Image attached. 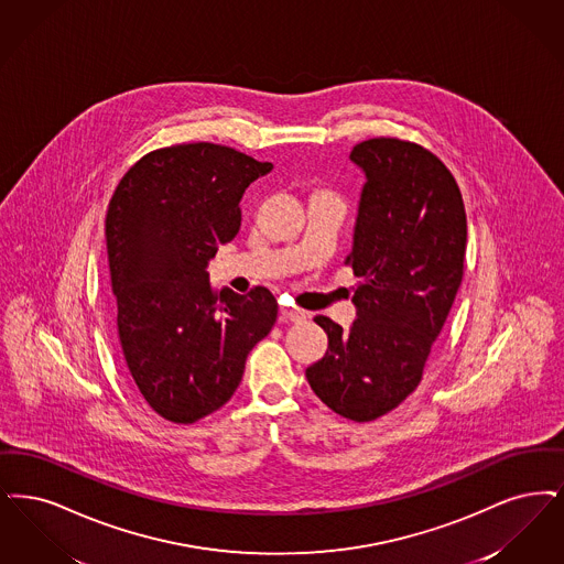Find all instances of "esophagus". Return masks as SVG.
<instances>
[{
    "label": "esophagus",
    "mask_w": 564,
    "mask_h": 564,
    "mask_svg": "<svg viewBox=\"0 0 564 564\" xmlns=\"http://www.w3.org/2000/svg\"><path fill=\"white\" fill-rule=\"evenodd\" d=\"M280 319L282 322H301V319H305V314L291 310V307H282L280 310Z\"/></svg>",
    "instance_id": "34e87169"
}]
</instances>
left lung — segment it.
<instances>
[{
  "instance_id": "1",
  "label": "left lung",
  "mask_w": 564,
  "mask_h": 564,
  "mask_svg": "<svg viewBox=\"0 0 564 564\" xmlns=\"http://www.w3.org/2000/svg\"><path fill=\"white\" fill-rule=\"evenodd\" d=\"M349 160L367 176L345 259L358 318L349 330L314 318L328 349L305 377L330 411L365 423L415 392L464 278L467 220L455 176L432 151L379 137Z\"/></svg>"
}]
</instances>
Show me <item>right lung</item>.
<instances>
[{
    "label": "right lung",
    "mask_w": 564,
    "mask_h": 564,
    "mask_svg": "<svg viewBox=\"0 0 564 564\" xmlns=\"http://www.w3.org/2000/svg\"><path fill=\"white\" fill-rule=\"evenodd\" d=\"M271 169L215 143L155 149L123 174L109 202L120 349L149 406L172 423L219 411L278 316L265 286L215 291L206 271L240 231L246 187Z\"/></svg>",
    "instance_id": "right-lung-1"
}]
</instances>
